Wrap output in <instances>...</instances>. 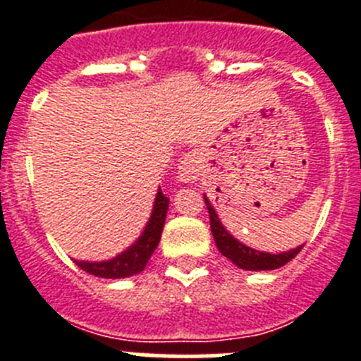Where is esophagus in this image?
<instances>
[{
  "label": "esophagus",
  "mask_w": 361,
  "mask_h": 361,
  "mask_svg": "<svg viewBox=\"0 0 361 361\" xmlns=\"http://www.w3.org/2000/svg\"><path fill=\"white\" fill-rule=\"evenodd\" d=\"M202 171V159L199 152H188L178 162V180L180 183H195Z\"/></svg>",
  "instance_id": "esophagus-1"
}]
</instances>
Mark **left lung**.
I'll use <instances>...</instances> for the list:
<instances>
[{"label": "left lung", "mask_w": 361, "mask_h": 361, "mask_svg": "<svg viewBox=\"0 0 361 361\" xmlns=\"http://www.w3.org/2000/svg\"><path fill=\"white\" fill-rule=\"evenodd\" d=\"M204 202H206V208L209 213V224H212V233L213 238H215V244L219 247V251L224 255L226 258H229L235 266H238L240 269L245 271H269V269H279L283 264H288L289 260L296 257L300 253V250L304 245H298L296 250L286 251V253L271 255L264 253V251L251 250L247 245H244L242 242H238L237 238H233L226 228L220 224L219 216H216L215 209L209 204V200L204 197Z\"/></svg>", "instance_id": "obj_1"}]
</instances>
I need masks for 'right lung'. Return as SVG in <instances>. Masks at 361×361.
Instances as JSON below:
<instances>
[{
  "label": "right lung",
  "mask_w": 361,
  "mask_h": 361,
  "mask_svg": "<svg viewBox=\"0 0 361 361\" xmlns=\"http://www.w3.org/2000/svg\"><path fill=\"white\" fill-rule=\"evenodd\" d=\"M168 204H170V199L159 188L155 204H153L152 216H149L145 231H142V235L135 244L130 245L128 250L123 251V253L117 255L111 260H106V262H82V260H75V264L82 271L94 276H99V279H126V276H133L137 273H141L149 258H152L155 247L159 245V240H161L166 213H168Z\"/></svg>",
  "instance_id": "add662e5"
}]
</instances>
